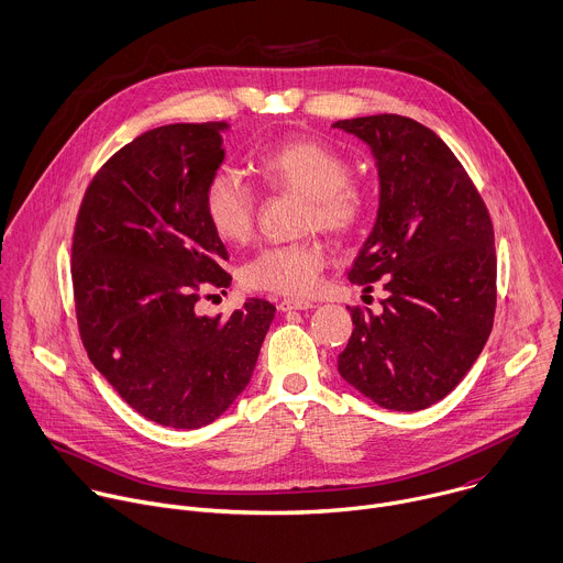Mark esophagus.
<instances>
[{
    "label": "esophagus",
    "mask_w": 563,
    "mask_h": 563,
    "mask_svg": "<svg viewBox=\"0 0 563 563\" xmlns=\"http://www.w3.org/2000/svg\"><path fill=\"white\" fill-rule=\"evenodd\" d=\"M313 302L309 300H302V298H285L278 302V309L280 311H305V309H311Z\"/></svg>",
    "instance_id": "esophagus-1"
}]
</instances>
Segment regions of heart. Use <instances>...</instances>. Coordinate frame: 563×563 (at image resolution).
<instances>
[{"label": "heart", "instance_id": "heart-1", "mask_svg": "<svg viewBox=\"0 0 563 563\" xmlns=\"http://www.w3.org/2000/svg\"><path fill=\"white\" fill-rule=\"evenodd\" d=\"M263 185L300 195V228H318L331 236L353 234L368 217L373 199L366 183L349 174V161L335 147L316 139H289L256 158ZM203 212L210 228L228 243H245L256 225L258 197L234 169L219 167L206 183ZM327 265V252L316 239H302L261 250L245 267L250 289L307 296Z\"/></svg>", "mask_w": 563, "mask_h": 563}]
</instances>
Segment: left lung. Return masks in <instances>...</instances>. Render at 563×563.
I'll list each match as a JSON object with an SVG mask.
<instances>
[{"instance_id": "1", "label": "left lung", "mask_w": 563, "mask_h": 563, "mask_svg": "<svg viewBox=\"0 0 563 563\" xmlns=\"http://www.w3.org/2000/svg\"><path fill=\"white\" fill-rule=\"evenodd\" d=\"M378 163V219L349 280L387 291L383 313L349 307L353 331L340 376L391 411L449 396L482 353L495 318L497 258L490 214L451 147L400 114L335 121Z\"/></svg>"}]
</instances>
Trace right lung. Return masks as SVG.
Masks as SVG:
<instances>
[{
  "instance_id": "1",
  "label": "right lung",
  "mask_w": 563,
  "mask_h": 563,
  "mask_svg": "<svg viewBox=\"0 0 563 563\" xmlns=\"http://www.w3.org/2000/svg\"><path fill=\"white\" fill-rule=\"evenodd\" d=\"M223 130L225 121L172 123L123 145L90 180L73 234L88 357L136 413L172 429H201L232 407L276 311L261 298L228 318L195 309L203 287L232 283L203 212Z\"/></svg>"
}]
</instances>
